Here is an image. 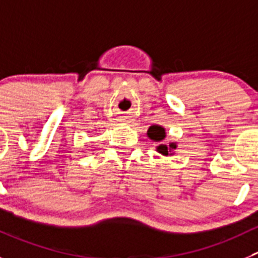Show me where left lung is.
Returning <instances> with one entry per match:
<instances>
[{"instance_id": "8db88e82", "label": "left lung", "mask_w": 258, "mask_h": 258, "mask_svg": "<svg viewBox=\"0 0 258 258\" xmlns=\"http://www.w3.org/2000/svg\"><path fill=\"white\" fill-rule=\"evenodd\" d=\"M148 135L150 139H153V140L155 141H162L165 136L164 128H162V127H159V126H151L150 128H149ZM172 149H175L174 144H170L169 146L160 145L158 148V151L160 154H163V155H169V151L172 150Z\"/></svg>"}]
</instances>
